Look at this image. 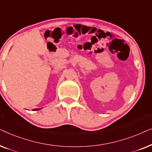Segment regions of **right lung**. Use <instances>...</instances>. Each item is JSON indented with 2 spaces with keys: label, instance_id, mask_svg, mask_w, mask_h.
<instances>
[{
  "label": "right lung",
  "instance_id": "1",
  "mask_svg": "<svg viewBox=\"0 0 152 152\" xmlns=\"http://www.w3.org/2000/svg\"><path fill=\"white\" fill-rule=\"evenodd\" d=\"M39 109H34V111H38V110H39Z\"/></svg>",
  "mask_w": 152,
  "mask_h": 152
}]
</instances>
